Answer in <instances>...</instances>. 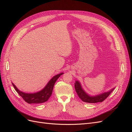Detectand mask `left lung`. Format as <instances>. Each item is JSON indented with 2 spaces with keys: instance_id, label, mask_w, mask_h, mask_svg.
Segmentation results:
<instances>
[{
  "instance_id": "1",
  "label": "left lung",
  "mask_w": 132,
  "mask_h": 132,
  "mask_svg": "<svg viewBox=\"0 0 132 132\" xmlns=\"http://www.w3.org/2000/svg\"><path fill=\"white\" fill-rule=\"evenodd\" d=\"M115 88V87H114ZM114 88L112 89L107 92H105L95 96H91L89 95L82 89L80 82L77 80L75 82V89L79 98L85 102L87 103H97L101 102L109 96Z\"/></svg>"
}]
</instances>
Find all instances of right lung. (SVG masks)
<instances>
[{
  "mask_svg": "<svg viewBox=\"0 0 132 132\" xmlns=\"http://www.w3.org/2000/svg\"><path fill=\"white\" fill-rule=\"evenodd\" d=\"M63 73L55 75L47 83L43 89L35 93H26L19 90L16 86L12 82L14 87L20 96L22 97L25 102L28 103H42L46 102L52 94L53 87L57 80L62 75Z\"/></svg>",
  "mask_w": 132,
  "mask_h": 132,
  "instance_id": "add662e5",
  "label": "right lung"
}]
</instances>
